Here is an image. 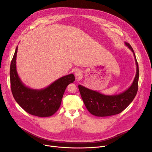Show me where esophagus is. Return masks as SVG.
<instances>
[{"label":"esophagus","instance_id":"34e87169","mask_svg":"<svg viewBox=\"0 0 152 152\" xmlns=\"http://www.w3.org/2000/svg\"><path fill=\"white\" fill-rule=\"evenodd\" d=\"M75 75L77 77H81L82 75V72L80 70H77L75 72Z\"/></svg>","mask_w":152,"mask_h":152}]
</instances>
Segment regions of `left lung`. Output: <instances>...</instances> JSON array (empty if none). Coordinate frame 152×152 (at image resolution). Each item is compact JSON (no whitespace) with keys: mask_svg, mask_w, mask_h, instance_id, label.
I'll list each match as a JSON object with an SVG mask.
<instances>
[{"mask_svg":"<svg viewBox=\"0 0 152 152\" xmlns=\"http://www.w3.org/2000/svg\"><path fill=\"white\" fill-rule=\"evenodd\" d=\"M126 44L134 53L137 66L136 77L129 88L118 95L106 96L79 85L80 93L86 107L93 115L108 117L120 113L129 105L137 94L139 80L138 63L131 45L126 42Z\"/></svg>","mask_w":152,"mask_h":152,"instance_id":"left-lung-1","label":"left lung"}]
</instances>
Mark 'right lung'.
Returning <instances> with one entry per match:
<instances>
[{
    "instance_id": "obj_1",
    "label": "right lung",
    "mask_w": 152,
    "mask_h": 152,
    "mask_svg": "<svg viewBox=\"0 0 152 152\" xmlns=\"http://www.w3.org/2000/svg\"><path fill=\"white\" fill-rule=\"evenodd\" d=\"M17 50L18 47L10 66L11 88L14 98L25 111L32 115L40 117L53 115L60 107L67 86L75 81L74 75L70 74L64 76L44 89L28 88L23 84L16 72Z\"/></svg>"
}]
</instances>
